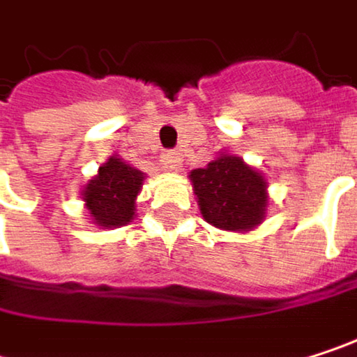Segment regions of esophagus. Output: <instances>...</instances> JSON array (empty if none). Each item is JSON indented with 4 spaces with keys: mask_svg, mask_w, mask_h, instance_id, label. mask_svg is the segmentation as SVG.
<instances>
[{
    "mask_svg": "<svg viewBox=\"0 0 357 357\" xmlns=\"http://www.w3.org/2000/svg\"><path fill=\"white\" fill-rule=\"evenodd\" d=\"M181 161H183V155H181L179 151H167V153L163 155V163H165V167L172 169V172H178L179 167H181Z\"/></svg>",
    "mask_w": 357,
    "mask_h": 357,
    "instance_id": "1",
    "label": "esophagus"
}]
</instances>
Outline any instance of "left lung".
I'll return each mask as SVG.
<instances>
[{"label": "left lung", "instance_id": "obj_1", "mask_svg": "<svg viewBox=\"0 0 357 357\" xmlns=\"http://www.w3.org/2000/svg\"><path fill=\"white\" fill-rule=\"evenodd\" d=\"M190 179L206 223L229 231H248L262 221L266 181L240 157L223 155L204 169H194Z\"/></svg>", "mask_w": 357, "mask_h": 357}]
</instances>
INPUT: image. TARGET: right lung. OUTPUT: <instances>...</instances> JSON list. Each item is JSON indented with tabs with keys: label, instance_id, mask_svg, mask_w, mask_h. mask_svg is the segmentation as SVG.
<instances>
[{
	"label": "right lung",
	"instance_id": "obj_1",
	"mask_svg": "<svg viewBox=\"0 0 357 357\" xmlns=\"http://www.w3.org/2000/svg\"><path fill=\"white\" fill-rule=\"evenodd\" d=\"M142 179L144 176L138 169L117 157H111L103 167H99V174L82 192V200L86 202L95 223L101 227H119L130 223Z\"/></svg>",
	"mask_w": 357,
	"mask_h": 357
}]
</instances>
